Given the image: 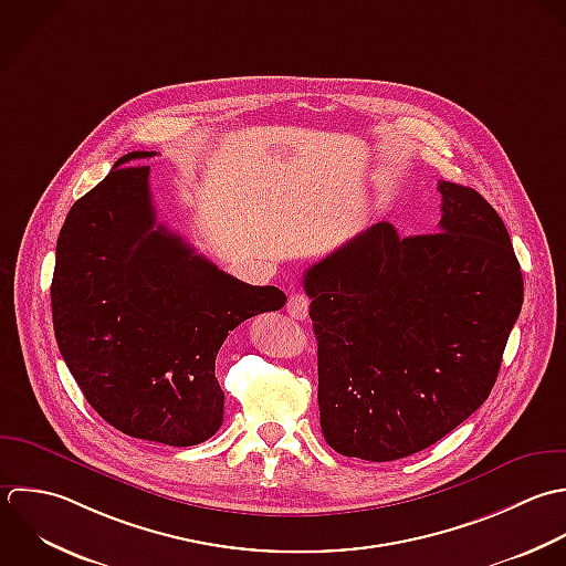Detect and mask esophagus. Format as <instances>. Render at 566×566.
Listing matches in <instances>:
<instances>
[{"mask_svg":"<svg viewBox=\"0 0 566 566\" xmlns=\"http://www.w3.org/2000/svg\"><path fill=\"white\" fill-rule=\"evenodd\" d=\"M286 313L293 319H306L308 315V297L304 293H291L286 302Z\"/></svg>","mask_w":566,"mask_h":566,"instance_id":"1","label":"esophagus"}]
</instances>
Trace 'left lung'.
<instances>
[{"label":"left lung","instance_id":"1","mask_svg":"<svg viewBox=\"0 0 566 566\" xmlns=\"http://www.w3.org/2000/svg\"><path fill=\"white\" fill-rule=\"evenodd\" d=\"M439 233L377 222L304 273L326 443L373 463L417 454L490 397L523 308L496 209L439 180Z\"/></svg>","mask_w":566,"mask_h":566}]
</instances>
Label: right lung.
I'll list each match as a JSON object with an SVG mask.
<instances>
[{"label":"right lung","instance_id":"add662e5","mask_svg":"<svg viewBox=\"0 0 566 566\" xmlns=\"http://www.w3.org/2000/svg\"><path fill=\"white\" fill-rule=\"evenodd\" d=\"M149 156L125 154L72 205L56 240L52 324L85 401L112 428L189 448L222 426L216 357L229 331L280 311L286 295L235 280L156 222L149 167L127 165Z\"/></svg>","mask_w":566,"mask_h":566}]
</instances>
